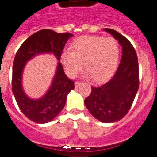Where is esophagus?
I'll use <instances>...</instances> for the list:
<instances>
[{
    "label": "esophagus",
    "instance_id": "1",
    "mask_svg": "<svg viewBox=\"0 0 157 157\" xmlns=\"http://www.w3.org/2000/svg\"><path fill=\"white\" fill-rule=\"evenodd\" d=\"M81 84H82V82H80V81H76L75 82V87H78L79 86L81 85Z\"/></svg>",
    "mask_w": 157,
    "mask_h": 157
}]
</instances>
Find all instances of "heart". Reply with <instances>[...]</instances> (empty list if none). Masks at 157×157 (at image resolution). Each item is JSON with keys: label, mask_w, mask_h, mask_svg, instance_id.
<instances>
[{"label": "heart", "mask_w": 157, "mask_h": 157, "mask_svg": "<svg viewBox=\"0 0 157 157\" xmlns=\"http://www.w3.org/2000/svg\"><path fill=\"white\" fill-rule=\"evenodd\" d=\"M72 49H64L60 56L69 77L75 76L84 63L86 75L101 81L113 74L118 64L120 47L113 38L83 36L73 42Z\"/></svg>", "instance_id": "obj_1"}]
</instances>
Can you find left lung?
Segmentation results:
<instances>
[{
  "label": "left lung",
  "instance_id": "1",
  "mask_svg": "<svg viewBox=\"0 0 157 157\" xmlns=\"http://www.w3.org/2000/svg\"><path fill=\"white\" fill-rule=\"evenodd\" d=\"M105 30L121 45V62L108 81L91 87V93L84 104L95 118L111 123L121 119L131 108L140 85V70L137 54L128 39L114 29Z\"/></svg>",
  "mask_w": 157,
  "mask_h": 157
}]
</instances>
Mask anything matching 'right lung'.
Masks as SVG:
<instances>
[{"label": "right lung", "mask_w": 157, "mask_h": 157, "mask_svg": "<svg viewBox=\"0 0 157 157\" xmlns=\"http://www.w3.org/2000/svg\"><path fill=\"white\" fill-rule=\"evenodd\" d=\"M73 35L57 33L42 29L32 34L20 46L14 57L12 70V91L23 114L36 123H47L60 113L67 101L69 92L74 89V81L70 80L58 63L55 77L48 92L42 98L33 100L26 96L21 87V75L26 62L37 54L52 52L60 60L65 44Z\"/></svg>", "instance_id": "obj_1"}]
</instances>
